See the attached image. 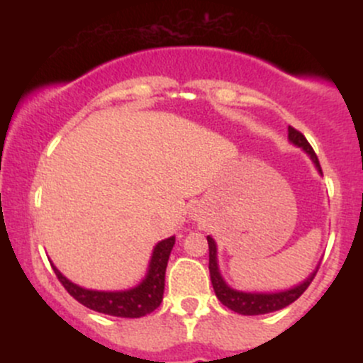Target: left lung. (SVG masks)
I'll list each match as a JSON object with an SVG mask.
<instances>
[{"instance_id":"1","label":"left lung","mask_w":363,"mask_h":363,"mask_svg":"<svg viewBox=\"0 0 363 363\" xmlns=\"http://www.w3.org/2000/svg\"><path fill=\"white\" fill-rule=\"evenodd\" d=\"M289 141L295 147L302 148L303 152L309 155V158L314 164V167L318 169L319 174H323L320 170L318 155L314 153V150L309 145V141L306 140V136L301 131L289 126ZM208 240V249H210V278L211 285H213L215 295L225 307H228L230 311L237 312V314L242 315H259V314H268V312L280 311L283 307L290 306L291 302L297 301L298 297L307 290V286L311 285V281L314 280L315 273H318L319 266H315V269L312 272L306 280L298 283V285L291 286V289L280 290V291H242L235 290L232 286H228V283L223 280L222 273L218 268V256H216V242L211 235L206 237Z\"/></svg>"}]
</instances>
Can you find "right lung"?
<instances>
[{"label":"right lung","mask_w":363,"mask_h":363,"mask_svg":"<svg viewBox=\"0 0 363 363\" xmlns=\"http://www.w3.org/2000/svg\"><path fill=\"white\" fill-rule=\"evenodd\" d=\"M174 244H176V237L174 235L160 240L153 247L145 278L138 285L128 290L106 291L83 289L77 283L69 281L56 266H52V269L56 273L57 280L68 290V294L85 307H89V309L101 312V314L116 315V318H143V315L155 311L160 306L162 298H164L165 269H167L169 256Z\"/></svg>","instance_id":"right-lung-1"}]
</instances>
